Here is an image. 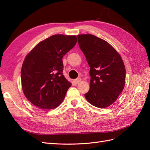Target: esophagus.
Segmentation results:
<instances>
[{"label":"esophagus","mask_w":150,"mask_h":150,"mask_svg":"<svg viewBox=\"0 0 150 150\" xmlns=\"http://www.w3.org/2000/svg\"><path fill=\"white\" fill-rule=\"evenodd\" d=\"M75 83H76V84H78V83H79L81 81V78H78L77 79H75Z\"/></svg>","instance_id":"34e87169"}]
</instances>
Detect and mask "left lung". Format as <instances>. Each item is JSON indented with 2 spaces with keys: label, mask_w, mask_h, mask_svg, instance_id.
<instances>
[{
  "label": "left lung",
  "mask_w": 150,
  "mask_h": 150,
  "mask_svg": "<svg viewBox=\"0 0 150 150\" xmlns=\"http://www.w3.org/2000/svg\"><path fill=\"white\" fill-rule=\"evenodd\" d=\"M80 49L90 67V104L105 108L115 103L125 85L126 69L120 54L106 40L92 34L78 35Z\"/></svg>",
  "instance_id": "obj_1"
}]
</instances>
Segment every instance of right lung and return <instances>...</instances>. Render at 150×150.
Instances as JSON below:
<instances>
[{
	"mask_svg": "<svg viewBox=\"0 0 150 150\" xmlns=\"http://www.w3.org/2000/svg\"><path fill=\"white\" fill-rule=\"evenodd\" d=\"M76 35H53L31 50L21 69L24 94L34 105L51 110L64 100L71 86L63 75L62 57L74 47Z\"/></svg>",
	"mask_w": 150,
	"mask_h": 150,
	"instance_id": "add662e5",
	"label": "right lung"
}]
</instances>
